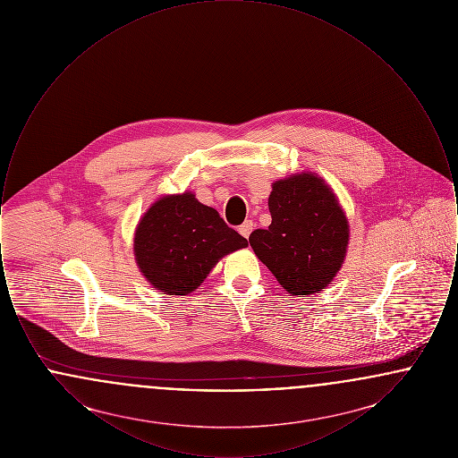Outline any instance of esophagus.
I'll return each mask as SVG.
<instances>
[{
  "label": "esophagus",
  "instance_id": "34e87169",
  "mask_svg": "<svg viewBox=\"0 0 458 458\" xmlns=\"http://www.w3.org/2000/svg\"><path fill=\"white\" fill-rule=\"evenodd\" d=\"M252 228H254V223L250 221V219H245L242 225L239 226V233L242 237H249L250 235V232H252Z\"/></svg>",
  "mask_w": 458,
  "mask_h": 458
}]
</instances>
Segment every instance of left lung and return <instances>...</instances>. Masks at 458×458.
Wrapping results in <instances>:
<instances>
[{"mask_svg":"<svg viewBox=\"0 0 458 458\" xmlns=\"http://www.w3.org/2000/svg\"><path fill=\"white\" fill-rule=\"evenodd\" d=\"M271 225L250 233L262 264L292 295L318 293L342 267L349 223L318 174H295L273 183Z\"/></svg>","mask_w":458,"mask_h":458,"instance_id":"1","label":"left lung"}]
</instances>
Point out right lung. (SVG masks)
<instances>
[{"label":"right lung","instance_id":"right-lung-1","mask_svg":"<svg viewBox=\"0 0 458 458\" xmlns=\"http://www.w3.org/2000/svg\"><path fill=\"white\" fill-rule=\"evenodd\" d=\"M247 245V239L230 228L216 209L185 192L154 202L137 226L133 252L154 288L187 295L223 256Z\"/></svg>","mask_w":458,"mask_h":458}]
</instances>
